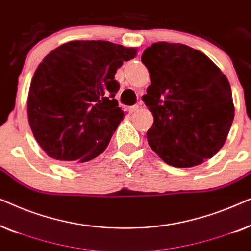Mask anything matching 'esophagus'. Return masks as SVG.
Listing matches in <instances>:
<instances>
[{
  "label": "esophagus",
  "mask_w": 251,
  "mask_h": 251,
  "mask_svg": "<svg viewBox=\"0 0 251 251\" xmlns=\"http://www.w3.org/2000/svg\"><path fill=\"white\" fill-rule=\"evenodd\" d=\"M139 109V105H133V106H130V107L128 108V111L130 113H135Z\"/></svg>",
  "instance_id": "obj_1"
}]
</instances>
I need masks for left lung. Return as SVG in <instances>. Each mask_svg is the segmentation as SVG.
<instances>
[{
	"label": "left lung",
	"mask_w": 251,
	"mask_h": 251,
	"mask_svg": "<svg viewBox=\"0 0 251 251\" xmlns=\"http://www.w3.org/2000/svg\"><path fill=\"white\" fill-rule=\"evenodd\" d=\"M151 84L142 99L154 116L147 142L169 166L191 168L224 146L234 119L231 85L201 51L180 43L146 48Z\"/></svg>",
	"instance_id": "obj_1"
}]
</instances>
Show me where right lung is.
<instances>
[{
    "label": "right lung",
    "instance_id": "right-lung-1",
    "mask_svg": "<svg viewBox=\"0 0 251 251\" xmlns=\"http://www.w3.org/2000/svg\"><path fill=\"white\" fill-rule=\"evenodd\" d=\"M137 48L71 41L37 66L27 98L28 123L47 155L63 163L94 160L108 146L125 113L114 98L116 70Z\"/></svg>",
    "mask_w": 251,
    "mask_h": 251
}]
</instances>
